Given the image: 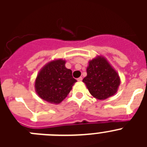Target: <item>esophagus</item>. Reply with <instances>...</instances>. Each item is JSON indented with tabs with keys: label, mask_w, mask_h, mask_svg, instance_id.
<instances>
[{
	"label": "esophagus",
	"mask_w": 147,
	"mask_h": 147,
	"mask_svg": "<svg viewBox=\"0 0 147 147\" xmlns=\"http://www.w3.org/2000/svg\"><path fill=\"white\" fill-rule=\"evenodd\" d=\"M82 77H79L77 79L78 82H82Z\"/></svg>",
	"instance_id": "34e87169"
}]
</instances>
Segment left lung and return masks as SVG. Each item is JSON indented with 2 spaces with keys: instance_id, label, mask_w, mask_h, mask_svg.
I'll use <instances>...</instances> for the list:
<instances>
[{
  "instance_id": "8db88e82",
  "label": "left lung",
  "mask_w": 147,
  "mask_h": 147,
  "mask_svg": "<svg viewBox=\"0 0 147 147\" xmlns=\"http://www.w3.org/2000/svg\"><path fill=\"white\" fill-rule=\"evenodd\" d=\"M82 82L90 93L98 100H105L117 92L120 76L103 56H97L89 61L87 76Z\"/></svg>"
}]
</instances>
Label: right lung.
I'll list each match as a JSON object with an SVG mask.
<instances>
[{"mask_svg":"<svg viewBox=\"0 0 147 147\" xmlns=\"http://www.w3.org/2000/svg\"><path fill=\"white\" fill-rule=\"evenodd\" d=\"M66 61L54 59L45 65L35 80V91L38 96L51 104H59L67 97L76 80L72 71L65 67Z\"/></svg>","mask_w":147,"mask_h":147,"instance_id":"1","label":"right lung"}]
</instances>
